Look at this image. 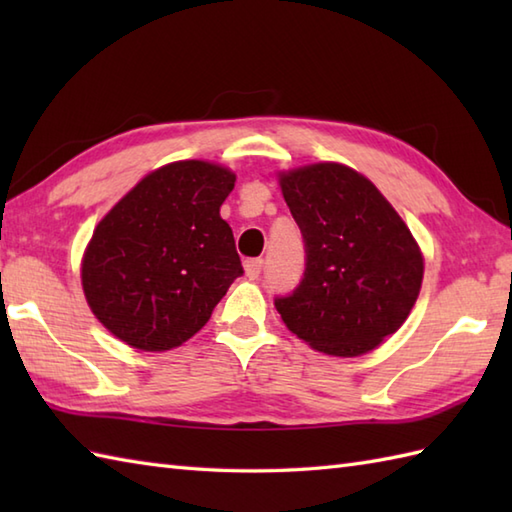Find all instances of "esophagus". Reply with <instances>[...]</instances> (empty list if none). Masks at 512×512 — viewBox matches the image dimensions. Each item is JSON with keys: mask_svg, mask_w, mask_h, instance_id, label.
Returning <instances> with one entry per match:
<instances>
[{"mask_svg": "<svg viewBox=\"0 0 512 512\" xmlns=\"http://www.w3.org/2000/svg\"><path fill=\"white\" fill-rule=\"evenodd\" d=\"M262 268H264V259L262 257H255V259H246L244 262V270H246V275L248 277H259V273H262Z\"/></svg>", "mask_w": 512, "mask_h": 512, "instance_id": "esophagus-1", "label": "esophagus"}]
</instances>
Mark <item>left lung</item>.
I'll return each mask as SVG.
<instances>
[{
	"label": "left lung",
	"mask_w": 512,
	"mask_h": 512,
	"mask_svg": "<svg viewBox=\"0 0 512 512\" xmlns=\"http://www.w3.org/2000/svg\"><path fill=\"white\" fill-rule=\"evenodd\" d=\"M303 237L299 286L275 297L281 319L314 350L361 356L394 334L422 284V255L383 193L350 167L319 162L281 173Z\"/></svg>",
	"instance_id": "1"
}]
</instances>
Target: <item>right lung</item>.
I'll list each match as a JSON object with an SVG mask.
<instances>
[{
  "label": "right lung",
  "instance_id": "obj_1",
  "mask_svg": "<svg viewBox=\"0 0 512 512\" xmlns=\"http://www.w3.org/2000/svg\"><path fill=\"white\" fill-rule=\"evenodd\" d=\"M235 187L224 167L184 160L140 180L96 226L83 257L94 317L143 352L182 345L202 330L244 275L220 206Z\"/></svg>",
  "mask_w": 512,
  "mask_h": 512
}]
</instances>
